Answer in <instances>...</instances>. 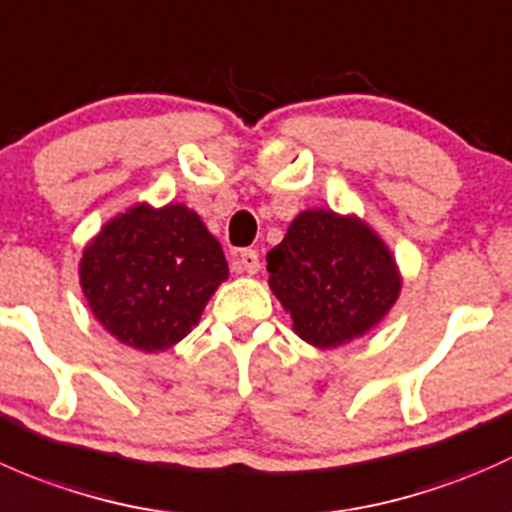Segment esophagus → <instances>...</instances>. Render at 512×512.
<instances>
[{"label":"esophagus","mask_w":512,"mask_h":512,"mask_svg":"<svg viewBox=\"0 0 512 512\" xmlns=\"http://www.w3.org/2000/svg\"><path fill=\"white\" fill-rule=\"evenodd\" d=\"M258 268H261V261H258V254L254 249H244L241 254H236L234 258L236 273H249V276H254V273H258Z\"/></svg>","instance_id":"obj_1"}]
</instances>
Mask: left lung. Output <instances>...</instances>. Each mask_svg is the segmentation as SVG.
Segmentation results:
<instances>
[{
    "instance_id": "1",
    "label": "left lung",
    "mask_w": 512,
    "mask_h": 512,
    "mask_svg": "<svg viewBox=\"0 0 512 512\" xmlns=\"http://www.w3.org/2000/svg\"><path fill=\"white\" fill-rule=\"evenodd\" d=\"M266 261L268 286L291 313L295 335L318 350L370 333L402 291V273L377 231L333 209L300 212Z\"/></svg>"
}]
</instances>
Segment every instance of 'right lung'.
I'll return each mask as SVG.
<instances>
[{"label": "right lung", "instance_id": "right-lung-1", "mask_svg": "<svg viewBox=\"0 0 512 512\" xmlns=\"http://www.w3.org/2000/svg\"><path fill=\"white\" fill-rule=\"evenodd\" d=\"M83 295L115 340L142 352L177 345L229 278L221 244L184 204H135L88 241Z\"/></svg>", "mask_w": 512, "mask_h": 512}]
</instances>
